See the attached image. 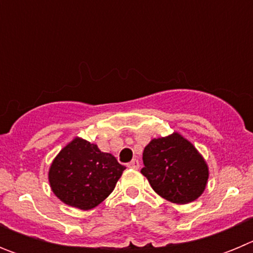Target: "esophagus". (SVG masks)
Segmentation results:
<instances>
[{
    "label": "esophagus",
    "mask_w": 253,
    "mask_h": 253,
    "mask_svg": "<svg viewBox=\"0 0 253 253\" xmlns=\"http://www.w3.org/2000/svg\"><path fill=\"white\" fill-rule=\"evenodd\" d=\"M128 167L129 169H139V161L137 160V158H134L131 162L128 163Z\"/></svg>",
    "instance_id": "obj_1"
}]
</instances>
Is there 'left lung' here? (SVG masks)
<instances>
[{"instance_id": "1", "label": "left lung", "mask_w": 253, "mask_h": 253, "mask_svg": "<svg viewBox=\"0 0 253 253\" xmlns=\"http://www.w3.org/2000/svg\"><path fill=\"white\" fill-rule=\"evenodd\" d=\"M143 176L169 202L187 204L204 193L209 177L208 165L181 134L152 139L143 152Z\"/></svg>"}]
</instances>
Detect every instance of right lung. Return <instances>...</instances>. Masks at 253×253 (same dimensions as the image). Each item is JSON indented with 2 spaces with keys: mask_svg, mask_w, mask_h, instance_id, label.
<instances>
[{
  "mask_svg": "<svg viewBox=\"0 0 253 253\" xmlns=\"http://www.w3.org/2000/svg\"><path fill=\"white\" fill-rule=\"evenodd\" d=\"M124 169L113 154L77 137L51 162L48 177L51 191L60 202L90 210L113 193Z\"/></svg>",
  "mask_w": 253,
  "mask_h": 253,
  "instance_id": "right-lung-1",
  "label": "right lung"
}]
</instances>
